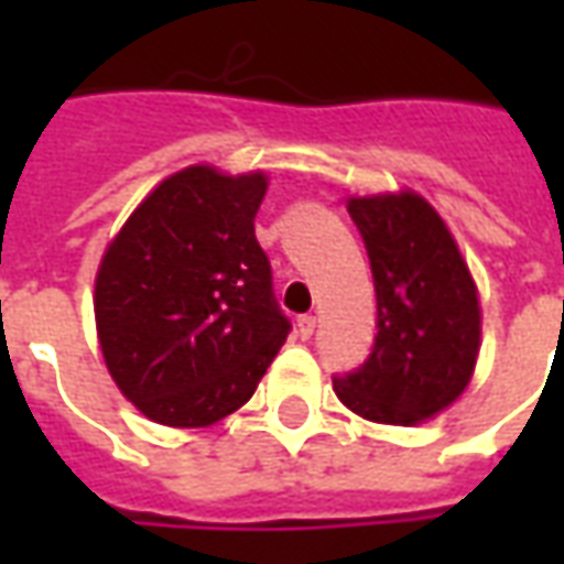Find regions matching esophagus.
Returning <instances> with one entry per match:
<instances>
[{"label": "esophagus", "instance_id": "34e87169", "mask_svg": "<svg viewBox=\"0 0 564 564\" xmlns=\"http://www.w3.org/2000/svg\"><path fill=\"white\" fill-rule=\"evenodd\" d=\"M295 329H299V335H302V338H311V335H314V329H317V317H311V314H305V317H299L295 319Z\"/></svg>", "mask_w": 564, "mask_h": 564}]
</instances>
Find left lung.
<instances>
[{
  "label": "left lung",
  "instance_id": "obj_1",
  "mask_svg": "<svg viewBox=\"0 0 564 564\" xmlns=\"http://www.w3.org/2000/svg\"><path fill=\"white\" fill-rule=\"evenodd\" d=\"M378 295V335L335 392L375 423L414 425L462 395L480 350V307L468 265L425 198H350Z\"/></svg>",
  "mask_w": 564,
  "mask_h": 564
}]
</instances>
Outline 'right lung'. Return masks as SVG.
<instances>
[{
	"label": "right lung",
	"instance_id": "1",
	"mask_svg": "<svg viewBox=\"0 0 564 564\" xmlns=\"http://www.w3.org/2000/svg\"><path fill=\"white\" fill-rule=\"evenodd\" d=\"M265 174L193 165L162 181L96 274L111 378L153 423L196 429L238 411L290 335L259 247Z\"/></svg>",
	"mask_w": 564,
	"mask_h": 564
}]
</instances>
